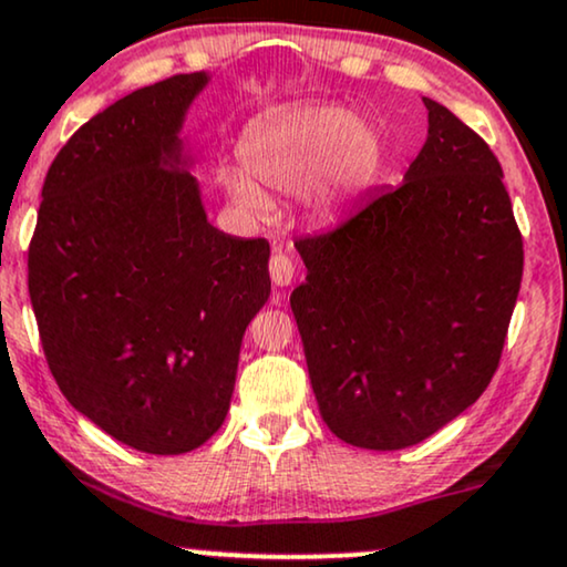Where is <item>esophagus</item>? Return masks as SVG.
Instances as JSON below:
<instances>
[{
    "mask_svg": "<svg viewBox=\"0 0 567 567\" xmlns=\"http://www.w3.org/2000/svg\"><path fill=\"white\" fill-rule=\"evenodd\" d=\"M269 277L277 288H288V285L296 279V267L285 254H275L269 259Z\"/></svg>",
    "mask_w": 567,
    "mask_h": 567,
    "instance_id": "34e87169",
    "label": "esophagus"
}]
</instances>
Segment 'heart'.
<instances>
[{
  "instance_id": "b5f03b06",
  "label": "heart",
  "mask_w": 567,
  "mask_h": 567,
  "mask_svg": "<svg viewBox=\"0 0 567 567\" xmlns=\"http://www.w3.org/2000/svg\"><path fill=\"white\" fill-rule=\"evenodd\" d=\"M384 143L369 120L348 106L311 102L256 120L240 141L243 167L219 169V183L250 217H269L267 190L296 193L311 212L346 209L382 167Z\"/></svg>"
}]
</instances>
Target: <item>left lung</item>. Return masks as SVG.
Masks as SVG:
<instances>
[{
	"label": "left lung",
	"mask_w": 567,
	"mask_h": 567,
	"mask_svg": "<svg viewBox=\"0 0 567 567\" xmlns=\"http://www.w3.org/2000/svg\"><path fill=\"white\" fill-rule=\"evenodd\" d=\"M398 188L296 240L290 296L321 419L342 442L403 450L474 405L497 371L523 277L503 167L447 106Z\"/></svg>",
	"instance_id": "obj_1"
}]
</instances>
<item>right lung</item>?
I'll return each instance as SVG.
<instances>
[{
  "label": "right lung",
  "mask_w": 567,
  "mask_h": 567,
  "mask_svg": "<svg viewBox=\"0 0 567 567\" xmlns=\"http://www.w3.org/2000/svg\"><path fill=\"white\" fill-rule=\"evenodd\" d=\"M206 73L91 117L47 172L28 292L75 411L127 447L181 455L230 411L240 342L267 303L269 243L206 219L183 123Z\"/></svg>",
  "instance_id": "add662e5"
}]
</instances>
